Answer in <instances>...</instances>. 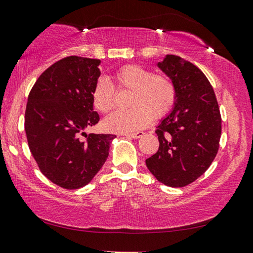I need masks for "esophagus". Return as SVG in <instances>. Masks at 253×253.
<instances>
[{"mask_svg": "<svg viewBox=\"0 0 253 253\" xmlns=\"http://www.w3.org/2000/svg\"><path fill=\"white\" fill-rule=\"evenodd\" d=\"M125 136L137 139V138H141L142 136H144V133H143V131H137V133H133V134H126Z\"/></svg>", "mask_w": 253, "mask_h": 253, "instance_id": "1", "label": "esophagus"}]
</instances>
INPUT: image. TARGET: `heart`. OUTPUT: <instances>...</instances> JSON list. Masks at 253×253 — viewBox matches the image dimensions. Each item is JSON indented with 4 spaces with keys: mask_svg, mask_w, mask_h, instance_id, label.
I'll use <instances>...</instances> for the list:
<instances>
[{
    "mask_svg": "<svg viewBox=\"0 0 253 253\" xmlns=\"http://www.w3.org/2000/svg\"><path fill=\"white\" fill-rule=\"evenodd\" d=\"M118 89L131 90L128 104L131 109L117 111L104 119L103 127L112 133H134L170 111L175 101V88L167 77L154 75L137 65L125 66L115 74ZM92 101L96 110L107 114L115 107L116 92L107 78L94 84Z\"/></svg>",
    "mask_w": 253,
    "mask_h": 253,
    "instance_id": "1",
    "label": "heart"
}]
</instances>
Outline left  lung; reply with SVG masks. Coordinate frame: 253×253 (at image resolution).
<instances>
[{"label": "left lung", "instance_id": "left-lung-1", "mask_svg": "<svg viewBox=\"0 0 253 253\" xmlns=\"http://www.w3.org/2000/svg\"><path fill=\"white\" fill-rule=\"evenodd\" d=\"M157 66L174 85L175 101L157 126L159 150L145 164L160 183L183 187L203 175L216 157L220 112L212 86L193 63L167 54Z\"/></svg>", "mask_w": 253, "mask_h": 253}]
</instances>
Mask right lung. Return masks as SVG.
I'll use <instances>...</instances> for the list:
<instances>
[{
    "instance_id": "obj_1",
    "label": "right lung",
    "mask_w": 253,
    "mask_h": 253,
    "mask_svg": "<svg viewBox=\"0 0 253 253\" xmlns=\"http://www.w3.org/2000/svg\"><path fill=\"white\" fill-rule=\"evenodd\" d=\"M101 60L68 56L47 68L28 96L25 130L34 159L51 182L67 190L87 184L102 168L116 135L90 134L99 123L92 89ZM87 136V135H86Z\"/></svg>"
}]
</instances>
